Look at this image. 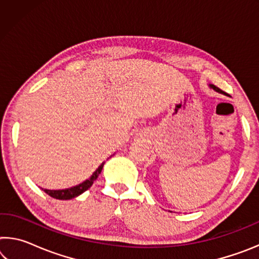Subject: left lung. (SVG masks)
I'll use <instances>...</instances> for the list:
<instances>
[{"mask_svg":"<svg viewBox=\"0 0 259 259\" xmlns=\"http://www.w3.org/2000/svg\"><path fill=\"white\" fill-rule=\"evenodd\" d=\"M210 85V88H212V89L214 90V91H217V93H219V94H225L224 93V91H223V90H221V89H219V88H217L216 85H213V84H209Z\"/></svg>","mask_w":259,"mask_h":259,"instance_id":"obj_1","label":"left lung"}]
</instances>
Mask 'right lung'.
<instances>
[{
	"label": "right lung",
	"mask_w": 259,
	"mask_h": 259,
	"mask_svg": "<svg viewBox=\"0 0 259 259\" xmlns=\"http://www.w3.org/2000/svg\"><path fill=\"white\" fill-rule=\"evenodd\" d=\"M103 166H104V162L98 166V169L91 175V177L89 179H87V181L78 184L76 186H73L71 188H65V190H43V191H45L48 195H50L51 198L58 199V200H71V199L76 198V196L82 194L83 192H85L88 188L91 187L94 182L98 178L100 172H102Z\"/></svg>",
	"instance_id": "1"
}]
</instances>
